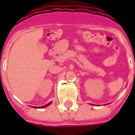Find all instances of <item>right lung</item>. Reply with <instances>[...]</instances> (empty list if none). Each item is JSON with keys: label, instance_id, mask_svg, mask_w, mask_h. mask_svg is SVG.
Returning <instances> with one entry per match:
<instances>
[{"label": "right lung", "instance_id": "obj_1", "mask_svg": "<svg viewBox=\"0 0 135 135\" xmlns=\"http://www.w3.org/2000/svg\"><path fill=\"white\" fill-rule=\"evenodd\" d=\"M50 104H51V103H48V104L45 105H44V106H41V107H33V108H46V107H47V106H49Z\"/></svg>", "mask_w": 135, "mask_h": 135}]
</instances>
